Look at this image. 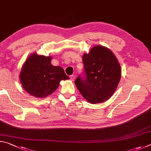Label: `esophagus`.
Instances as JSON below:
<instances>
[{
  "instance_id": "1",
  "label": "esophagus",
  "mask_w": 151,
  "mask_h": 151,
  "mask_svg": "<svg viewBox=\"0 0 151 151\" xmlns=\"http://www.w3.org/2000/svg\"><path fill=\"white\" fill-rule=\"evenodd\" d=\"M70 80H71V81H74V80H75V76H74L73 75L71 76H70Z\"/></svg>"
}]
</instances>
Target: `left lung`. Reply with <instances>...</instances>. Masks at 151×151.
Here are the masks:
<instances>
[{"label":"left lung","mask_w":151,"mask_h":151,"mask_svg":"<svg viewBox=\"0 0 151 151\" xmlns=\"http://www.w3.org/2000/svg\"><path fill=\"white\" fill-rule=\"evenodd\" d=\"M86 79L78 77L75 84L81 96L91 104L109 99L117 89L121 77L117 58L107 47L97 45L82 55Z\"/></svg>","instance_id":"left-lung-1"}]
</instances>
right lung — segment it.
<instances>
[{"mask_svg": "<svg viewBox=\"0 0 151 151\" xmlns=\"http://www.w3.org/2000/svg\"><path fill=\"white\" fill-rule=\"evenodd\" d=\"M52 56L30 55L22 65L20 81L24 89L32 96L44 98L56 90L62 80H69L64 70L51 63Z\"/></svg>", "mask_w": 151, "mask_h": 151, "instance_id": "obj_1", "label": "right lung"}]
</instances>
